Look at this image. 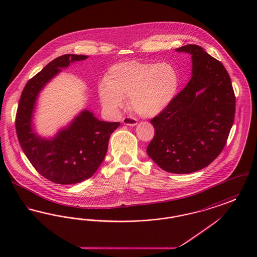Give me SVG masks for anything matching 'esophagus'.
Segmentation results:
<instances>
[{
  "mask_svg": "<svg viewBox=\"0 0 257 257\" xmlns=\"http://www.w3.org/2000/svg\"><path fill=\"white\" fill-rule=\"evenodd\" d=\"M122 123L124 125L135 126L138 124V120L133 116H125V117H123Z\"/></svg>",
  "mask_w": 257,
  "mask_h": 257,
  "instance_id": "esophagus-1",
  "label": "esophagus"
}]
</instances>
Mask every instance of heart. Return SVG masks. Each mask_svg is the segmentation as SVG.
Listing matches in <instances>:
<instances>
[{
  "instance_id": "heart-1",
  "label": "heart",
  "mask_w": 257,
  "mask_h": 257,
  "mask_svg": "<svg viewBox=\"0 0 257 257\" xmlns=\"http://www.w3.org/2000/svg\"><path fill=\"white\" fill-rule=\"evenodd\" d=\"M179 86V75L171 63L130 61L110 67L98 93L102 105L112 112L121 110L124 98L129 97L132 109L149 117L171 105Z\"/></svg>"
}]
</instances>
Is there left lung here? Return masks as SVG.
<instances>
[{"mask_svg": "<svg viewBox=\"0 0 257 257\" xmlns=\"http://www.w3.org/2000/svg\"><path fill=\"white\" fill-rule=\"evenodd\" d=\"M176 51L192 56V78L150 120L155 135L147 152L164 171L186 174L204 169L220 155L232 127L236 99L220 61L195 44Z\"/></svg>", "mask_w": 257, "mask_h": 257, "instance_id": "left-lung-1", "label": "left lung"}]
</instances>
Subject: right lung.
<instances>
[{
    "instance_id": "add662e5",
    "label": "right lung",
    "mask_w": 257,
    "mask_h": 257,
    "mask_svg": "<svg viewBox=\"0 0 257 257\" xmlns=\"http://www.w3.org/2000/svg\"><path fill=\"white\" fill-rule=\"evenodd\" d=\"M86 58L66 54L51 61L29 80L19 100L15 118L19 144L37 172L54 183H80L90 178L106 156L110 135L120 124L101 121L86 110L51 140L34 132L32 118L40 90L61 68Z\"/></svg>"
}]
</instances>
